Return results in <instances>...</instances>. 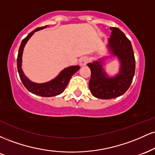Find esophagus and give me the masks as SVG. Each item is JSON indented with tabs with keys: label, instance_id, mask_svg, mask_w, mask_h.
<instances>
[{
	"label": "esophagus",
	"instance_id": "esophagus-1",
	"mask_svg": "<svg viewBox=\"0 0 155 155\" xmlns=\"http://www.w3.org/2000/svg\"><path fill=\"white\" fill-rule=\"evenodd\" d=\"M88 62H89V58L86 56L82 57V58H80L79 60V63L81 65H86Z\"/></svg>",
	"mask_w": 155,
	"mask_h": 155
}]
</instances>
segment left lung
Here are the masks:
<instances>
[{
    "mask_svg": "<svg viewBox=\"0 0 155 155\" xmlns=\"http://www.w3.org/2000/svg\"><path fill=\"white\" fill-rule=\"evenodd\" d=\"M111 35L108 48L120 60V71L114 77H108L104 71L102 60L88 63L91 71L89 87L92 95L100 99H111L123 95L132 83L136 70L134 52L129 40L119 28H110Z\"/></svg>",
    "mask_w": 155,
    "mask_h": 155,
    "instance_id": "1",
    "label": "left lung"
}]
</instances>
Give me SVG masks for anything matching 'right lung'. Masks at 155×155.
I'll return each instance as SVG.
<instances>
[{"mask_svg": "<svg viewBox=\"0 0 155 155\" xmlns=\"http://www.w3.org/2000/svg\"><path fill=\"white\" fill-rule=\"evenodd\" d=\"M47 26L36 28L34 31H32L31 33H30L22 40L19 49L18 56H17V70H18L19 77H20L23 85L25 87V88L28 91L35 94V95L43 96V97H52V96L60 95L65 90L68 84L69 80L71 78V76L79 70V65H76V66L66 68L62 71L59 75L57 76L55 79L44 84H36L32 82L25 76L22 68H21V67H22V55L25 45L35 32L38 31L39 30L44 29Z\"/></svg>", "mask_w": 155, "mask_h": 155, "instance_id": "obj_1", "label": "right lung"}]
</instances>
